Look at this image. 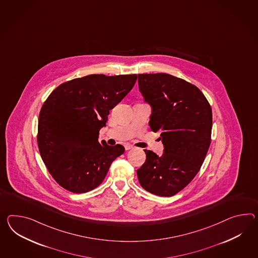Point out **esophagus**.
<instances>
[{
    "mask_svg": "<svg viewBox=\"0 0 258 258\" xmlns=\"http://www.w3.org/2000/svg\"><path fill=\"white\" fill-rule=\"evenodd\" d=\"M125 148H126V150H131L133 148V146L132 145H130V144H126L125 145Z\"/></svg>",
    "mask_w": 258,
    "mask_h": 258,
    "instance_id": "1",
    "label": "esophagus"
}]
</instances>
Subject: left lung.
Segmentation results:
<instances>
[{
  "label": "left lung",
  "mask_w": 258,
  "mask_h": 258,
  "mask_svg": "<svg viewBox=\"0 0 258 258\" xmlns=\"http://www.w3.org/2000/svg\"><path fill=\"white\" fill-rule=\"evenodd\" d=\"M138 84L152 108L149 126L164 145L160 157L145 150L139 182L154 195L171 197L201 170L211 145L212 108L196 86L168 74L138 75Z\"/></svg>",
  "instance_id": "obj_1"
}]
</instances>
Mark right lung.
I'll list each match as a JSON object with an SVG mask.
<instances>
[{"mask_svg":"<svg viewBox=\"0 0 258 258\" xmlns=\"http://www.w3.org/2000/svg\"><path fill=\"white\" fill-rule=\"evenodd\" d=\"M136 75H90L59 85L44 101L38 120L39 152L54 180L80 194L98 187L125 148L99 143L110 110L135 85Z\"/></svg>","mask_w":258,"mask_h":258,"instance_id":"right-lung-1","label":"right lung"}]
</instances>
